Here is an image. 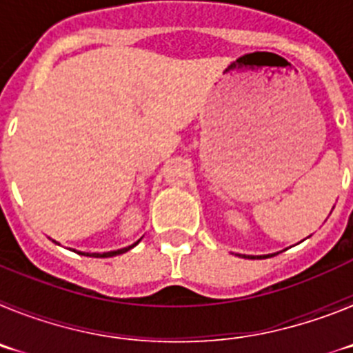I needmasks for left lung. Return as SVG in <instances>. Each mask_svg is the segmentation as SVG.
<instances>
[{
    "mask_svg": "<svg viewBox=\"0 0 353 353\" xmlns=\"http://www.w3.org/2000/svg\"><path fill=\"white\" fill-rule=\"evenodd\" d=\"M239 256L248 258V260H261V258H269V256H274V254H263V256H251V254H239Z\"/></svg>",
    "mask_w": 353,
    "mask_h": 353,
    "instance_id": "left-lung-1",
    "label": "left lung"
}]
</instances>
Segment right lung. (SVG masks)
I'll return each instance as SVG.
<instances>
[{
    "label": "right lung",
    "mask_w": 353,
    "mask_h": 353,
    "mask_svg": "<svg viewBox=\"0 0 353 353\" xmlns=\"http://www.w3.org/2000/svg\"><path fill=\"white\" fill-rule=\"evenodd\" d=\"M139 242H141V239H139L138 242H134L132 245H127V248L123 249H117V251H108V252H81L79 251V254H83V256H92V258H113V256H118V254H123V252L130 251V249H132L134 245H138ZM74 251H76V249H74Z\"/></svg>",
    "instance_id": "obj_1"
}]
</instances>
